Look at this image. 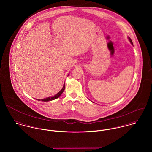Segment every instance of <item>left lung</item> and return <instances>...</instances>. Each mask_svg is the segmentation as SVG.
Returning <instances> with one entry per match:
<instances>
[{"instance_id": "8db88e82", "label": "left lung", "mask_w": 152, "mask_h": 152, "mask_svg": "<svg viewBox=\"0 0 152 152\" xmlns=\"http://www.w3.org/2000/svg\"><path fill=\"white\" fill-rule=\"evenodd\" d=\"M129 41H130V42H131V44H133V42H132V39L130 38H129Z\"/></svg>"}]
</instances>
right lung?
Returning a JSON list of instances; mask_svg holds the SVG:
<instances>
[{"label":"right lung","mask_w":152,"mask_h":152,"mask_svg":"<svg viewBox=\"0 0 152 152\" xmlns=\"http://www.w3.org/2000/svg\"><path fill=\"white\" fill-rule=\"evenodd\" d=\"M64 90H65V84H64V86H63V88H62V90H61L58 93H57L56 95H55L53 97H47V98L44 99H37V100L42 101H52V100H55V99H58V98L62 94V93L64 92Z\"/></svg>","instance_id":"obj_1"}]
</instances>
